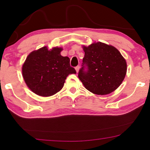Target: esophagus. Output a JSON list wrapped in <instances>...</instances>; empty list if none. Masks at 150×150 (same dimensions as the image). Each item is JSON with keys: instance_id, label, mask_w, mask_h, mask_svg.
<instances>
[{"instance_id": "obj_1", "label": "esophagus", "mask_w": 150, "mask_h": 150, "mask_svg": "<svg viewBox=\"0 0 150 150\" xmlns=\"http://www.w3.org/2000/svg\"><path fill=\"white\" fill-rule=\"evenodd\" d=\"M79 69H80V66H79V65H78V66H76V67H75V69H76V72H77V73L79 72Z\"/></svg>"}]
</instances>
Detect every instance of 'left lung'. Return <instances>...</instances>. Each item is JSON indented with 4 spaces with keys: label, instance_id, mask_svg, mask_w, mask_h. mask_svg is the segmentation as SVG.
Here are the masks:
<instances>
[{
    "label": "left lung",
    "instance_id": "left-lung-1",
    "mask_svg": "<svg viewBox=\"0 0 150 150\" xmlns=\"http://www.w3.org/2000/svg\"><path fill=\"white\" fill-rule=\"evenodd\" d=\"M85 57L79 78L91 93L106 95L117 89L126 74L127 64L117 49L102 42L83 46Z\"/></svg>",
    "mask_w": 150,
    "mask_h": 150
}]
</instances>
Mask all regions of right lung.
Listing matches in <instances>:
<instances>
[{
	"label": "right lung",
	"mask_w": 150,
	"mask_h": 150,
	"mask_svg": "<svg viewBox=\"0 0 150 150\" xmlns=\"http://www.w3.org/2000/svg\"><path fill=\"white\" fill-rule=\"evenodd\" d=\"M62 50L54 47L49 50L44 46L26 57L22 65V76L28 87L37 95H54L62 89L67 76L76 73L70 66L69 57L61 55Z\"/></svg>",
	"instance_id": "right-lung-1"
}]
</instances>
